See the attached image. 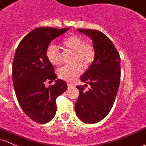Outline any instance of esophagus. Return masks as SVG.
<instances>
[{"label": "esophagus", "mask_w": 146, "mask_h": 146, "mask_svg": "<svg viewBox=\"0 0 146 146\" xmlns=\"http://www.w3.org/2000/svg\"><path fill=\"white\" fill-rule=\"evenodd\" d=\"M67 86H68V88H70V87H75V85L74 84H72V83H67Z\"/></svg>", "instance_id": "34e87169"}]
</instances>
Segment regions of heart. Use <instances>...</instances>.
Wrapping results in <instances>:
<instances>
[{
	"label": "heart",
	"mask_w": 146,
	"mask_h": 146,
	"mask_svg": "<svg viewBox=\"0 0 146 146\" xmlns=\"http://www.w3.org/2000/svg\"><path fill=\"white\" fill-rule=\"evenodd\" d=\"M63 47L73 53L72 62H76L71 65H65L58 70V76L66 81H74L83 71V67L88 68L92 65L95 58V49L93 45L84 42L81 37L71 35L65 37L62 42ZM46 58L53 66L60 65V55L58 49L54 45L49 46L46 50Z\"/></svg>",
	"instance_id": "b5f03b06"
}]
</instances>
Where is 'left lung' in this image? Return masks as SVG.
Instances as JSON below:
<instances>
[{
  "label": "left lung",
  "instance_id": "left-lung-1",
  "mask_svg": "<svg viewBox=\"0 0 146 146\" xmlns=\"http://www.w3.org/2000/svg\"><path fill=\"white\" fill-rule=\"evenodd\" d=\"M77 30L92 39L96 55L81 76V81L89 84L90 88L85 91L84 86H76L79 96L75 103V112L81 121L96 123L109 114L115 100L120 81V57L113 42L101 31Z\"/></svg>",
  "mask_w": 146,
  "mask_h": 146
}]
</instances>
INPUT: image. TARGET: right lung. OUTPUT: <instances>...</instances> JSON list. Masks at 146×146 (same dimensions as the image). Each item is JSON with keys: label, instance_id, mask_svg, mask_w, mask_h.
<instances>
[{"label": "right lung", "instance_id": "right-lung-1", "mask_svg": "<svg viewBox=\"0 0 146 146\" xmlns=\"http://www.w3.org/2000/svg\"><path fill=\"white\" fill-rule=\"evenodd\" d=\"M70 29L37 28L23 37L15 52L12 81L17 100L23 112L36 123H46L54 118L56 98L67 88L65 81L56 80L54 67L46 53L51 41ZM48 80L56 84L46 88L43 83Z\"/></svg>", "mask_w": 146, "mask_h": 146}]
</instances>
